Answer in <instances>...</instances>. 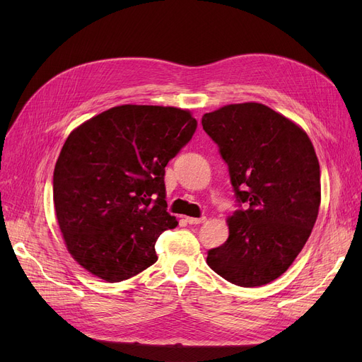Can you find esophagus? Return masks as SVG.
Wrapping results in <instances>:
<instances>
[{
    "label": "esophagus",
    "mask_w": 362,
    "mask_h": 362,
    "mask_svg": "<svg viewBox=\"0 0 362 362\" xmlns=\"http://www.w3.org/2000/svg\"><path fill=\"white\" fill-rule=\"evenodd\" d=\"M186 221L189 224H201L205 221V217H199V218H195V217H186Z\"/></svg>",
    "instance_id": "esophagus-1"
}]
</instances>
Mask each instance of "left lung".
Segmentation results:
<instances>
[{"label":"left lung","instance_id":"left-lung-1","mask_svg":"<svg viewBox=\"0 0 362 362\" xmlns=\"http://www.w3.org/2000/svg\"><path fill=\"white\" fill-rule=\"evenodd\" d=\"M202 127L229 167L240 206L206 264L238 286H262L291 267L315 224L321 186L314 146L299 126L258 103L206 112Z\"/></svg>","mask_w":362,"mask_h":362}]
</instances>
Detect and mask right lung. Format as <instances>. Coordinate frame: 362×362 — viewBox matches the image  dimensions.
<instances>
[{"label":"right lung","instance_id":"right-lung-1","mask_svg":"<svg viewBox=\"0 0 362 362\" xmlns=\"http://www.w3.org/2000/svg\"><path fill=\"white\" fill-rule=\"evenodd\" d=\"M186 110L119 105L74 129L54 168V206L69 252L110 283L157 261L158 236L177 226L167 213V163L192 139Z\"/></svg>","mask_w":362,"mask_h":362}]
</instances>
